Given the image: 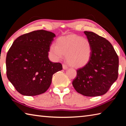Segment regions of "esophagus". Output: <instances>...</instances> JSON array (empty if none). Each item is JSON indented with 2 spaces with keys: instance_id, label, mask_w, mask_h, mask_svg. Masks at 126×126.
I'll return each instance as SVG.
<instances>
[{
  "instance_id": "34e87169",
  "label": "esophagus",
  "mask_w": 126,
  "mask_h": 126,
  "mask_svg": "<svg viewBox=\"0 0 126 126\" xmlns=\"http://www.w3.org/2000/svg\"><path fill=\"white\" fill-rule=\"evenodd\" d=\"M62 67H63V69H67V68H68L67 65H65V64H63Z\"/></svg>"
}]
</instances>
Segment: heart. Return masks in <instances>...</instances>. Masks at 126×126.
<instances>
[{
	"mask_svg": "<svg viewBox=\"0 0 126 126\" xmlns=\"http://www.w3.org/2000/svg\"><path fill=\"white\" fill-rule=\"evenodd\" d=\"M49 53L54 61H59L66 55L68 64L74 68H80L90 60L92 46L87 38L71 35L58 38L56 45L53 44L50 46Z\"/></svg>",
	"mask_w": 126,
	"mask_h": 126,
	"instance_id": "heart-1",
	"label": "heart"
}]
</instances>
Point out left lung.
<instances>
[{
	"label": "left lung",
	"instance_id": "1",
	"mask_svg": "<svg viewBox=\"0 0 126 126\" xmlns=\"http://www.w3.org/2000/svg\"><path fill=\"white\" fill-rule=\"evenodd\" d=\"M84 33L91 44V57L86 65L77 70L72 84L85 96H100L117 79L118 57L108 40L92 32Z\"/></svg>",
	"mask_w": 126,
	"mask_h": 126
}]
</instances>
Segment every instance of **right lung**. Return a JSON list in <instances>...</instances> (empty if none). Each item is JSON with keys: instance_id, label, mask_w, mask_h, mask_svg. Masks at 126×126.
I'll return each instance as SVG.
<instances>
[{"instance_id": "1", "label": "right lung", "mask_w": 126, "mask_h": 126, "mask_svg": "<svg viewBox=\"0 0 126 126\" xmlns=\"http://www.w3.org/2000/svg\"><path fill=\"white\" fill-rule=\"evenodd\" d=\"M55 35L39 30L20 36L14 40L6 58L8 79L21 94L34 96L47 91L53 75L62 69L59 63L48 58Z\"/></svg>"}]
</instances>
